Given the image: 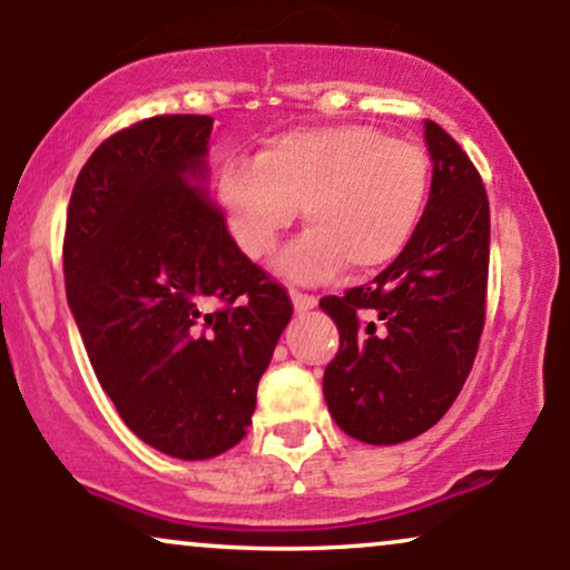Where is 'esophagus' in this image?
<instances>
[{"label": "esophagus", "mask_w": 570, "mask_h": 570, "mask_svg": "<svg viewBox=\"0 0 570 570\" xmlns=\"http://www.w3.org/2000/svg\"><path fill=\"white\" fill-rule=\"evenodd\" d=\"M289 294H292L294 311H299V313L311 311V307H316V303H318L316 294H305V292H297V289H292Z\"/></svg>", "instance_id": "1"}]
</instances>
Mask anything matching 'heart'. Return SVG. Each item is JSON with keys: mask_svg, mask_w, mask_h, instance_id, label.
Listing matches in <instances>:
<instances>
[{"mask_svg": "<svg viewBox=\"0 0 570 570\" xmlns=\"http://www.w3.org/2000/svg\"><path fill=\"white\" fill-rule=\"evenodd\" d=\"M431 189L429 153L372 126L297 128L271 136L252 160L219 168L217 203L252 259L276 252L297 219L311 230L281 259L297 281L356 276L391 265L421 225Z\"/></svg>", "mask_w": 570, "mask_h": 570, "instance_id": "b5f03b06", "label": "heart"}]
</instances>
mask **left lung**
Here are the masks:
<instances>
[{
    "mask_svg": "<svg viewBox=\"0 0 570 570\" xmlns=\"http://www.w3.org/2000/svg\"><path fill=\"white\" fill-rule=\"evenodd\" d=\"M434 176L421 225L372 284L322 297L340 348L324 370L337 426L367 444L423 434L472 372L488 303L490 206L461 144L426 120Z\"/></svg>",
    "mask_w": 570,
    "mask_h": 570,
    "instance_id": "left-lung-1",
    "label": "left lung"
}]
</instances>
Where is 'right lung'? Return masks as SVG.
<instances>
[{"label": "right lung", "instance_id": "1", "mask_svg": "<svg viewBox=\"0 0 570 570\" xmlns=\"http://www.w3.org/2000/svg\"><path fill=\"white\" fill-rule=\"evenodd\" d=\"M214 117L158 115L96 147L71 189L67 297L117 412L160 453L244 440L292 299L200 185Z\"/></svg>", "mask_w": 570, "mask_h": 570}]
</instances>
